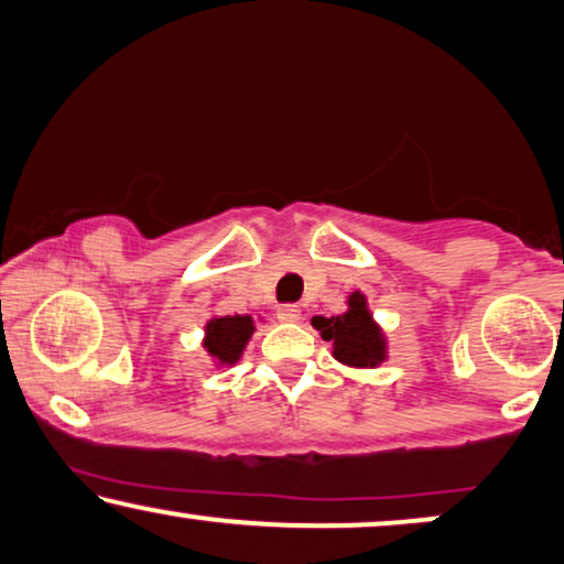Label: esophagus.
I'll use <instances>...</instances> for the list:
<instances>
[{"instance_id":"1","label":"esophagus","mask_w":564,"mask_h":564,"mask_svg":"<svg viewBox=\"0 0 564 564\" xmlns=\"http://www.w3.org/2000/svg\"><path fill=\"white\" fill-rule=\"evenodd\" d=\"M278 319H281V322H299V319H302V310H299L296 304L278 306Z\"/></svg>"}]
</instances>
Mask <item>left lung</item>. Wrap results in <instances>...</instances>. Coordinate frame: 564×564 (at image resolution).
Masks as SVG:
<instances>
[{
  "mask_svg": "<svg viewBox=\"0 0 564 564\" xmlns=\"http://www.w3.org/2000/svg\"><path fill=\"white\" fill-rule=\"evenodd\" d=\"M314 329H319L327 343H333V356L352 369H373L387 360V337L373 322L366 296L352 291L348 296V312L337 317H314Z\"/></svg>",
  "mask_w": 564,
  "mask_h": 564,
  "instance_id": "8db88e82",
  "label": "left lung"
}]
</instances>
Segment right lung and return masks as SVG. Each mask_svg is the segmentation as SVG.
<instances>
[{
	"mask_svg": "<svg viewBox=\"0 0 564 564\" xmlns=\"http://www.w3.org/2000/svg\"><path fill=\"white\" fill-rule=\"evenodd\" d=\"M254 333V322L250 314H227L206 322L204 348L219 366H235L242 358L245 345Z\"/></svg>",
	"mask_w": 564,
	"mask_h": 564,
	"instance_id": "1",
	"label": "right lung"
}]
</instances>
